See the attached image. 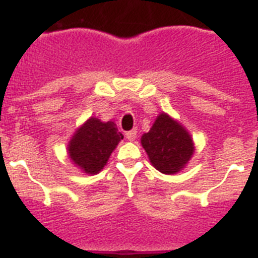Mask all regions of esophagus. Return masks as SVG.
<instances>
[{"instance_id":"34e87169","label":"esophagus","mask_w":258,"mask_h":258,"mask_svg":"<svg viewBox=\"0 0 258 258\" xmlns=\"http://www.w3.org/2000/svg\"><path fill=\"white\" fill-rule=\"evenodd\" d=\"M125 138H127V141L133 142L137 139V130H131L128 133L125 134Z\"/></svg>"}]
</instances>
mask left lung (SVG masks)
Returning a JSON list of instances; mask_svg holds the SVG:
<instances>
[{"mask_svg":"<svg viewBox=\"0 0 258 258\" xmlns=\"http://www.w3.org/2000/svg\"><path fill=\"white\" fill-rule=\"evenodd\" d=\"M141 143L150 163L167 175L182 171L196 150L187 130L166 112L158 115L149 133L142 135Z\"/></svg>","mask_w":258,"mask_h":258,"instance_id":"obj_1","label":"left lung"}]
</instances>
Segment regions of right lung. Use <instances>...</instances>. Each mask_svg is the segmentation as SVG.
Masks as SVG:
<instances>
[{
  "instance_id": "1",
  "label": "right lung",
  "mask_w": 258,
  "mask_h": 258,
  "mask_svg": "<svg viewBox=\"0 0 258 258\" xmlns=\"http://www.w3.org/2000/svg\"><path fill=\"white\" fill-rule=\"evenodd\" d=\"M121 139L123 135L112 120L101 121L99 117L91 116L68 142V157L83 172L95 175L107 165Z\"/></svg>"
}]
</instances>
